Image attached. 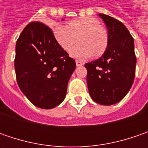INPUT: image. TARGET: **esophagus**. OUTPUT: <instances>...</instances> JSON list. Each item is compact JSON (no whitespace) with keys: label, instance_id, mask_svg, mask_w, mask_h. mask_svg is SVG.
Instances as JSON below:
<instances>
[{"label":"esophagus","instance_id":"34e87169","mask_svg":"<svg viewBox=\"0 0 148 148\" xmlns=\"http://www.w3.org/2000/svg\"><path fill=\"white\" fill-rule=\"evenodd\" d=\"M76 64H77V66H79L83 65L84 63H83L82 61H80V60H76Z\"/></svg>","mask_w":148,"mask_h":148}]
</instances>
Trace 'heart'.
Masks as SVG:
<instances>
[{"mask_svg": "<svg viewBox=\"0 0 148 148\" xmlns=\"http://www.w3.org/2000/svg\"><path fill=\"white\" fill-rule=\"evenodd\" d=\"M55 38L60 46L70 51L79 41L82 43L71 51L72 57L86 59L95 55L104 53L108 46V34L101 27L99 21L92 17L75 20L69 25H58L54 30Z\"/></svg>", "mask_w": 148, "mask_h": 148, "instance_id": "obj_1", "label": "heart"}]
</instances>
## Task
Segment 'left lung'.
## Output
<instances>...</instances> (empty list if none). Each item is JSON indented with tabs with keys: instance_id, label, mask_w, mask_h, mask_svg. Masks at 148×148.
Instances as JSON below:
<instances>
[{
	"instance_id": "obj_1",
	"label": "left lung",
	"mask_w": 148,
	"mask_h": 148,
	"mask_svg": "<svg viewBox=\"0 0 148 148\" xmlns=\"http://www.w3.org/2000/svg\"><path fill=\"white\" fill-rule=\"evenodd\" d=\"M99 15L108 29V46L101 58L85 64L86 82L94 101L111 105L120 101L131 88L137 60L134 38L125 25L107 14Z\"/></svg>"
}]
</instances>
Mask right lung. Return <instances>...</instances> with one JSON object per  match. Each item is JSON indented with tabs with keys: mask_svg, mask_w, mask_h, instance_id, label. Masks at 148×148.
Instances as JSON below:
<instances>
[{
	"mask_svg": "<svg viewBox=\"0 0 148 148\" xmlns=\"http://www.w3.org/2000/svg\"><path fill=\"white\" fill-rule=\"evenodd\" d=\"M75 68V60L49 26L38 21L26 25L16 42L14 70L19 87L32 104L42 109L61 104Z\"/></svg>",
	"mask_w": 148,
	"mask_h": 148,
	"instance_id": "1",
	"label": "right lung"
}]
</instances>
